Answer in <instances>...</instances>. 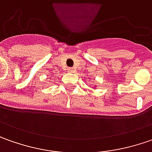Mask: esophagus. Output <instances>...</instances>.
<instances>
[{"mask_svg":"<svg viewBox=\"0 0 152 152\" xmlns=\"http://www.w3.org/2000/svg\"><path fill=\"white\" fill-rule=\"evenodd\" d=\"M68 71H69V72H74L75 70H74V69H72V68H69V69H68Z\"/></svg>","mask_w":152,"mask_h":152,"instance_id":"34e87169","label":"esophagus"}]
</instances>
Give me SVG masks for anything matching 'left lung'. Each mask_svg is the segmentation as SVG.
<instances>
[{"mask_svg": "<svg viewBox=\"0 0 152 152\" xmlns=\"http://www.w3.org/2000/svg\"><path fill=\"white\" fill-rule=\"evenodd\" d=\"M95 86H96V85H95Z\"/></svg>", "mask_w": 152, "mask_h": 152, "instance_id": "obj_1", "label": "left lung"}]
</instances>
